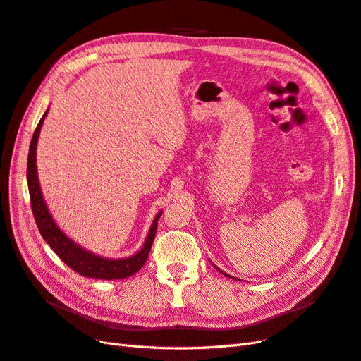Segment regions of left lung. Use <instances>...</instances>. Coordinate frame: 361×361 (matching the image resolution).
<instances>
[{
  "label": "left lung",
  "instance_id": "8db88e82",
  "mask_svg": "<svg viewBox=\"0 0 361 361\" xmlns=\"http://www.w3.org/2000/svg\"><path fill=\"white\" fill-rule=\"evenodd\" d=\"M214 267H216V266H214ZM216 269H218V271H219L221 274H224V275H226V276H230V278H233V280H238V278H234V276H231V275H228V274H225L224 271H221V269H219V267H216ZM239 281H240V280H239Z\"/></svg>",
  "mask_w": 361,
  "mask_h": 361
}]
</instances>
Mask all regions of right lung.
<instances>
[{"instance_id":"right-lung-1","label":"right lung","mask_w":361,"mask_h":361,"mask_svg":"<svg viewBox=\"0 0 361 361\" xmlns=\"http://www.w3.org/2000/svg\"><path fill=\"white\" fill-rule=\"evenodd\" d=\"M49 110V109H48ZM48 110L40 118L37 127L35 130V135L32 137L28 151V161H27V183H28V192H30V201H32V210L35 221L37 224V228L42 234L44 240L51 246L61 260H63L71 269H74L80 275L89 276V278H98V280H122V278L131 276L136 274L140 267L145 264L148 254L151 251V246L156 238L157 231V221L161 216L159 212L154 218L145 242H143L142 248L126 259H106V257L98 255L92 252L83 246H80L77 242L60 230V226L54 222L53 216H51L42 190H40L39 177H37V164H36V149H37V139L40 135V128L48 115Z\"/></svg>"}]
</instances>
